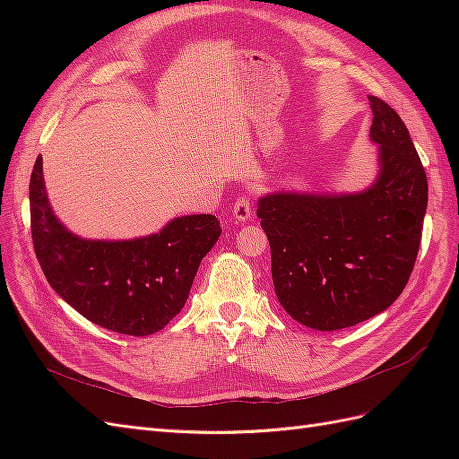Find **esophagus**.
Wrapping results in <instances>:
<instances>
[{
  "label": "esophagus",
  "instance_id": "obj_1",
  "mask_svg": "<svg viewBox=\"0 0 459 459\" xmlns=\"http://www.w3.org/2000/svg\"><path fill=\"white\" fill-rule=\"evenodd\" d=\"M231 212H233L235 221H248V220H253V216H255L253 214V204H251V201H248V197L235 199Z\"/></svg>",
  "mask_w": 459,
  "mask_h": 459
}]
</instances>
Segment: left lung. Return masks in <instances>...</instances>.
Here are the masks:
<instances>
[{"mask_svg": "<svg viewBox=\"0 0 459 459\" xmlns=\"http://www.w3.org/2000/svg\"><path fill=\"white\" fill-rule=\"evenodd\" d=\"M379 176L349 195L270 193L256 216L272 251L277 300L299 324L337 331L381 314L404 290L418 258L427 174L406 124L369 95Z\"/></svg>", "mask_w": 459, "mask_h": 459, "instance_id": "1", "label": "left lung"}]
</instances>
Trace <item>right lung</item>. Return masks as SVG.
<instances>
[{
  "instance_id": "obj_1",
  "label": "right lung",
  "mask_w": 459,
  "mask_h": 459,
  "mask_svg": "<svg viewBox=\"0 0 459 459\" xmlns=\"http://www.w3.org/2000/svg\"><path fill=\"white\" fill-rule=\"evenodd\" d=\"M30 230L55 293L95 325L135 337L162 329L184 308L199 264L221 233L216 216L191 214L140 239H82L51 211L41 155L30 176Z\"/></svg>"
}]
</instances>
